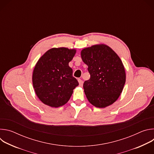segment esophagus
Returning <instances> with one entry per match:
<instances>
[{
	"label": "esophagus",
	"instance_id": "obj_1",
	"mask_svg": "<svg viewBox=\"0 0 154 154\" xmlns=\"http://www.w3.org/2000/svg\"><path fill=\"white\" fill-rule=\"evenodd\" d=\"M78 82H79V85H80V86H83V80H81V79H78Z\"/></svg>",
	"mask_w": 154,
	"mask_h": 154
}]
</instances>
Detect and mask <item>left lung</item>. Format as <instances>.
I'll use <instances>...</instances> for the list:
<instances>
[{"label": "left lung", "mask_w": 154, "mask_h": 154, "mask_svg": "<svg viewBox=\"0 0 154 154\" xmlns=\"http://www.w3.org/2000/svg\"><path fill=\"white\" fill-rule=\"evenodd\" d=\"M81 57L90 74V79L83 83L88 100L99 108L112 105L119 97L125 82V69L120 58L103 45L83 49Z\"/></svg>", "instance_id": "left-lung-1"}]
</instances>
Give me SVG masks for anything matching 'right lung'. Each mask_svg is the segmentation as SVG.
I'll return each mask as SVG.
<instances>
[{
    "mask_svg": "<svg viewBox=\"0 0 154 154\" xmlns=\"http://www.w3.org/2000/svg\"><path fill=\"white\" fill-rule=\"evenodd\" d=\"M75 52V49L52 48L38 61L32 82L36 94L45 104L55 108L64 105L79 85L69 66Z\"/></svg>",
    "mask_w": 154,
    "mask_h": 154,
    "instance_id": "1",
    "label": "right lung"
}]
</instances>
